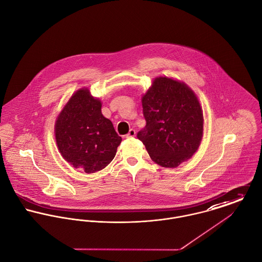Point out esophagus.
Here are the masks:
<instances>
[{
    "instance_id": "34e87169",
    "label": "esophagus",
    "mask_w": 262,
    "mask_h": 262,
    "mask_svg": "<svg viewBox=\"0 0 262 262\" xmlns=\"http://www.w3.org/2000/svg\"><path fill=\"white\" fill-rule=\"evenodd\" d=\"M135 135H136V131H135L134 129H130L129 132H128V134L126 135V137H127V138H130V137H134Z\"/></svg>"
}]
</instances>
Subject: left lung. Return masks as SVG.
<instances>
[{
  "label": "left lung",
  "mask_w": 262,
  "mask_h": 262,
  "mask_svg": "<svg viewBox=\"0 0 262 262\" xmlns=\"http://www.w3.org/2000/svg\"><path fill=\"white\" fill-rule=\"evenodd\" d=\"M145 127L137 138L151 159L163 167H177L192 156L203 137L204 117L194 93L186 83L156 77L142 97Z\"/></svg>",
  "instance_id": "1"
}]
</instances>
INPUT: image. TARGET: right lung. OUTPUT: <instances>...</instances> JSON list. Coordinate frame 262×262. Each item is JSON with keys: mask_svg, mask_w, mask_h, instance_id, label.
Here are the masks:
<instances>
[{"mask_svg": "<svg viewBox=\"0 0 262 262\" xmlns=\"http://www.w3.org/2000/svg\"><path fill=\"white\" fill-rule=\"evenodd\" d=\"M102 103L88 89L75 92L57 117L55 139L62 157L75 168L93 173L105 168L122 138L101 111Z\"/></svg>", "mask_w": 262, "mask_h": 262, "instance_id": "add662e5", "label": "right lung"}]
</instances>
